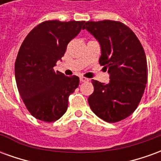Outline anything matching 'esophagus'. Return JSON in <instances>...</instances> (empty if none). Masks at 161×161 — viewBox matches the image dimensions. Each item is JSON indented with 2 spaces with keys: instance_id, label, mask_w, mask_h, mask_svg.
<instances>
[{
  "instance_id": "obj_1",
  "label": "esophagus",
  "mask_w": 161,
  "mask_h": 161,
  "mask_svg": "<svg viewBox=\"0 0 161 161\" xmlns=\"http://www.w3.org/2000/svg\"><path fill=\"white\" fill-rule=\"evenodd\" d=\"M80 82H82V83H84V82H89V79H88V78H86V77H80Z\"/></svg>"
}]
</instances>
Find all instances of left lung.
I'll use <instances>...</instances> for the list:
<instances>
[{
  "label": "left lung",
  "instance_id": "left-lung-1",
  "mask_svg": "<svg viewBox=\"0 0 161 161\" xmlns=\"http://www.w3.org/2000/svg\"><path fill=\"white\" fill-rule=\"evenodd\" d=\"M84 29L100 44L99 64L108 70L110 78L108 84L92 79L90 107L107 122L121 121L136 109L145 91L147 63L144 49L135 33L120 21H87Z\"/></svg>",
  "mask_w": 161,
  "mask_h": 161
}]
</instances>
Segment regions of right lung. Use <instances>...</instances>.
Masks as SVG:
<instances>
[{
    "instance_id": "obj_1",
    "label": "right lung",
    "mask_w": 161,
    "mask_h": 161,
    "mask_svg": "<svg viewBox=\"0 0 161 161\" xmlns=\"http://www.w3.org/2000/svg\"><path fill=\"white\" fill-rule=\"evenodd\" d=\"M85 21L46 20L30 32L19 47L14 65L16 84L31 115L55 121L66 112L68 98L78 87L79 77H66L53 67Z\"/></svg>"
}]
</instances>
